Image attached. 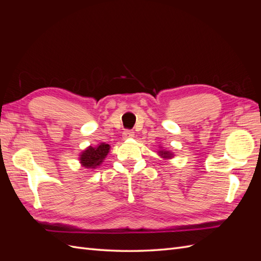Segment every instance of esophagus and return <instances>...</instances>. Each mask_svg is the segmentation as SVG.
Instances as JSON below:
<instances>
[{"mask_svg": "<svg viewBox=\"0 0 261 261\" xmlns=\"http://www.w3.org/2000/svg\"><path fill=\"white\" fill-rule=\"evenodd\" d=\"M134 136H135V133L132 132V130H125V132L123 133V137H124V139L133 138Z\"/></svg>", "mask_w": 261, "mask_h": 261, "instance_id": "1", "label": "esophagus"}]
</instances>
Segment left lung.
<instances>
[{
    "label": "left lung",
    "instance_id": "8db88e82",
    "mask_svg": "<svg viewBox=\"0 0 261 261\" xmlns=\"http://www.w3.org/2000/svg\"><path fill=\"white\" fill-rule=\"evenodd\" d=\"M159 148L160 149H159V151H158V154H159L162 159L170 160L173 156H174V152H172V151H170V150H167V149H163L162 146H160Z\"/></svg>",
    "mask_w": 261,
    "mask_h": 261
}]
</instances>
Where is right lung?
<instances>
[{"mask_svg":"<svg viewBox=\"0 0 261 261\" xmlns=\"http://www.w3.org/2000/svg\"><path fill=\"white\" fill-rule=\"evenodd\" d=\"M110 148H111V146L106 143H101L96 147H87L83 152H81L80 158H78L82 167L88 170H94L100 167L108 155Z\"/></svg>","mask_w":261,"mask_h":261,"instance_id":"obj_1","label":"right lung"}]
</instances>
